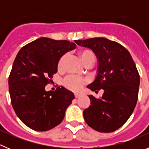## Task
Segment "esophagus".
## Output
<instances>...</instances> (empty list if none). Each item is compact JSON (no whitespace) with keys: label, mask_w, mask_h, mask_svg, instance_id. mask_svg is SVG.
I'll return each mask as SVG.
<instances>
[{"label":"esophagus","mask_w":149,"mask_h":149,"mask_svg":"<svg viewBox=\"0 0 149 149\" xmlns=\"http://www.w3.org/2000/svg\"><path fill=\"white\" fill-rule=\"evenodd\" d=\"M81 95H82L79 94V93H75V94H74V97H75V98H79Z\"/></svg>","instance_id":"esophagus-1"}]
</instances>
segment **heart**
I'll return each mask as SVG.
<instances>
[{"label": "heart", "instance_id": "obj_1", "mask_svg": "<svg viewBox=\"0 0 149 149\" xmlns=\"http://www.w3.org/2000/svg\"><path fill=\"white\" fill-rule=\"evenodd\" d=\"M78 55L81 61L85 65L90 64V63L93 64L95 60L94 53L88 48H81V49L79 50ZM66 54H63L60 57L58 62H57V69H58V71L63 70L65 61H66ZM86 82H87V79L86 78L78 77H76V76H68L63 81V86L69 90L77 92V91L81 90L82 89L84 85L86 84Z\"/></svg>", "mask_w": 149, "mask_h": 149}]
</instances>
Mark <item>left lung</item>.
I'll return each instance as SVG.
<instances>
[{
  "label": "left lung",
  "mask_w": 149,
  "mask_h": 149,
  "mask_svg": "<svg viewBox=\"0 0 149 149\" xmlns=\"http://www.w3.org/2000/svg\"><path fill=\"white\" fill-rule=\"evenodd\" d=\"M75 42L93 50L98 60V74L87 87L104 89L101 98L89 95L91 105L84 110L85 122L99 132H113L127 122L136 107L139 86L136 65L129 51L114 41L98 37Z\"/></svg>",
  "instance_id": "obj_1"
}]
</instances>
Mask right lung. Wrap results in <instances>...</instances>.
<instances>
[{
  "mask_svg": "<svg viewBox=\"0 0 149 149\" xmlns=\"http://www.w3.org/2000/svg\"><path fill=\"white\" fill-rule=\"evenodd\" d=\"M75 47L69 41L42 37L18 51L9 76L11 103L17 116L34 131H46L60 125L74 98L63 86L54 92L45 88L57 72L60 56Z\"/></svg>",
  "mask_w": 149,
  "mask_h": 149,
  "instance_id": "right-lung-1",
  "label": "right lung"
}]
</instances>
